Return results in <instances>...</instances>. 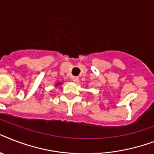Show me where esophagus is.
<instances>
[{
  "label": "esophagus",
  "instance_id": "obj_1",
  "mask_svg": "<svg viewBox=\"0 0 154 154\" xmlns=\"http://www.w3.org/2000/svg\"><path fill=\"white\" fill-rule=\"evenodd\" d=\"M71 79H72V81H73L76 82V81H78V79H79V78H78V77H71Z\"/></svg>",
  "mask_w": 154,
  "mask_h": 154
}]
</instances>
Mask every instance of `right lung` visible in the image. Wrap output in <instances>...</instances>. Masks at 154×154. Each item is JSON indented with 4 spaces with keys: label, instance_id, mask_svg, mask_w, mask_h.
<instances>
[{
    "label": "right lung",
    "instance_id": "obj_1",
    "mask_svg": "<svg viewBox=\"0 0 154 154\" xmlns=\"http://www.w3.org/2000/svg\"><path fill=\"white\" fill-rule=\"evenodd\" d=\"M61 84H62V82H59V83H57V84H56V86H58V85H61Z\"/></svg>",
    "mask_w": 154,
    "mask_h": 154
}]
</instances>
